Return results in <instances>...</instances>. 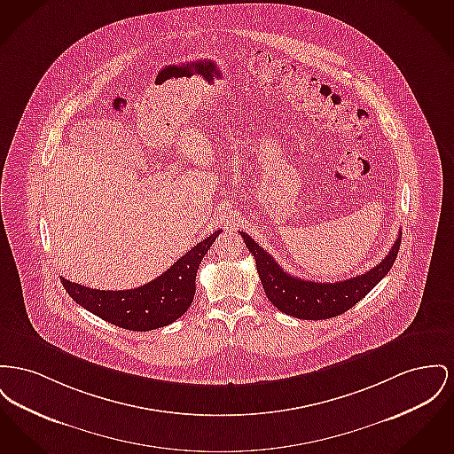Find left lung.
I'll return each instance as SVG.
<instances>
[{
	"instance_id": "8db88e82",
	"label": "left lung",
	"mask_w": 454,
	"mask_h": 454,
	"mask_svg": "<svg viewBox=\"0 0 454 454\" xmlns=\"http://www.w3.org/2000/svg\"><path fill=\"white\" fill-rule=\"evenodd\" d=\"M240 235L250 254L255 257L257 272L269 301L286 316L305 320L331 319L356 305L389 272L396 261L401 243V237H398L382 262L365 274L336 283H317L285 272L259 243L243 231Z\"/></svg>"
}]
</instances>
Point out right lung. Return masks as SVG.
Instances as JSON below:
<instances>
[{
  "label": "right lung",
  "instance_id": "1",
  "mask_svg": "<svg viewBox=\"0 0 454 454\" xmlns=\"http://www.w3.org/2000/svg\"><path fill=\"white\" fill-rule=\"evenodd\" d=\"M221 230L199 241L160 278L134 290L105 292L61 278L68 294L94 316L129 331H151L180 319L192 305L195 276Z\"/></svg>",
  "mask_w": 454,
  "mask_h": 454
}]
</instances>
